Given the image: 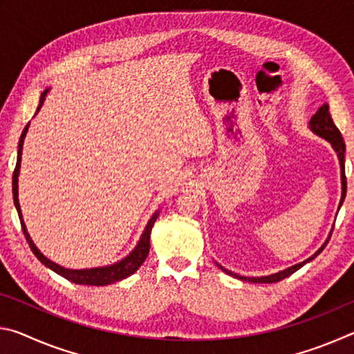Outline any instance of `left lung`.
<instances>
[{
  "label": "left lung",
  "instance_id": "1",
  "mask_svg": "<svg viewBox=\"0 0 354 354\" xmlns=\"http://www.w3.org/2000/svg\"><path fill=\"white\" fill-rule=\"evenodd\" d=\"M310 129L314 131L315 134H319L320 137H323V139H326L329 143H331L333 148L335 149V153H337L339 156V160H340V171H342V198H340V205H339V209L340 206H342V203L345 200V194H346V176H345V143H344V139H342V134H340V131L337 129V127H335L333 118H331V113H329V107L328 104H323L319 111H317L315 115L310 118ZM329 239H331V234H329ZM328 241L322 245L320 250L317 251V253L314 256H310L309 259H306L301 263H297V266H293L290 268H286V270L279 272V273H274V274H270V277H261V278H245V277H239V274L232 273L230 270H226V268L220 267L221 270H223L225 273L231 274V277H234L237 279H242V281H248V283H259V284H270V283H278V281L284 279L287 277H290L292 273H295L297 270H299L304 263L313 261L314 257L319 256L323 250H325Z\"/></svg>",
  "mask_w": 354,
  "mask_h": 354
}]
</instances>
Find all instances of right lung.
<instances>
[{
    "label": "right lung",
    "mask_w": 354,
    "mask_h": 354,
    "mask_svg": "<svg viewBox=\"0 0 354 354\" xmlns=\"http://www.w3.org/2000/svg\"><path fill=\"white\" fill-rule=\"evenodd\" d=\"M48 93V88L46 91L40 95V104L37 107V111L44 104V100ZM28 127L23 129L21 137H20V142H19V158H17V165H15V170H14V176H12V194H14V203H15V207H17V212H19V217H20V223H21V230H23V234L26 237V242L29 243V247H31L32 253L35 254V257L44 263V266L50 267L53 272H56L57 274H61L65 279L71 281V283L75 284H86V286H107V284H112V283H117V281H122L129 274H133L137 268H139L143 261L147 259L148 256V251H149V234H151V230H153V225L156 218H158V214H154L151 220L148 221V225L145 227V231H143L140 242L137 243V247L134 248L133 253H131L128 257H124L123 261H120L117 263H113L111 267H101V268H91V270H68V268H64L61 266H57V263L51 262L50 259H46V257L40 253L37 250V247L32 243L31 237H29L28 231H26V226L23 223V218H21V212H20V205H19V173H20V160H21V149H23V142H25V136L28 133Z\"/></svg>",
    "instance_id": "right-lung-1"
}]
</instances>
